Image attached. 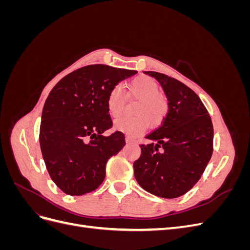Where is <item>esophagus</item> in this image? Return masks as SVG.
<instances>
[{
  "label": "esophagus",
  "mask_w": 250,
  "mask_h": 250,
  "mask_svg": "<svg viewBox=\"0 0 250 250\" xmlns=\"http://www.w3.org/2000/svg\"><path fill=\"white\" fill-rule=\"evenodd\" d=\"M126 143L128 144H132V143H135V141L133 139H131L130 137H126Z\"/></svg>",
  "instance_id": "esophagus-1"
}]
</instances>
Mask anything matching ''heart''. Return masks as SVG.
<instances>
[{
    "label": "heart",
    "mask_w": 250,
    "mask_h": 250,
    "mask_svg": "<svg viewBox=\"0 0 250 250\" xmlns=\"http://www.w3.org/2000/svg\"><path fill=\"white\" fill-rule=\"evenodd\" d=\"M129 94L138 97L133 105V117H122L115 122V128L119 131L138 135L142 133L147 126H160L167 117L169 110V101L160 90V84L151 77H135L128 84ZM106 106L109 116L118 118L124 108V97L122 88L115 85L107 95Z\"/></svg>",
    "instance_id": "1"
}]
</instances>
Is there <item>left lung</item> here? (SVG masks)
<instances>
[{"mask_svg": "<svg viewBox=\"0 0 250 250\" xmlns=\"http://www.w3.org/2000/svg\"><path fill=\"white\" fill-rule=\"evenodd\" d=\"M169 110L162 125L147 135L133 163L135 179L147 192L163 198L183 196L196 185L213 154L214 128L208 111L193 89L157 72Z\"/></svg>", "mask_w": 250, "mask_h": 250, "instance_id": "1", "label": "left lung"}]
</instances>
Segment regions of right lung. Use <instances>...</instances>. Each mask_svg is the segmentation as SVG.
<instances>
[{
    "instance_id": "obj_1",
    "label": "right lung",
    "mask_w": 250,
    "mask_h": 250,
    "mask_svg": "<svg viewBox=\"0 0 250 250\" xmlns=\"http://www.w3.org/2000/svg\"><path fill=\"white\" fill-rule=\"evenodd\" d=\"M137 71L90 64L66 75L44 102L40 128L42 154L50 177L63 193L92 192L105 178V167L125 146L124 133L112 127L109 90Z\"/></svg>"
}]
</instances>
